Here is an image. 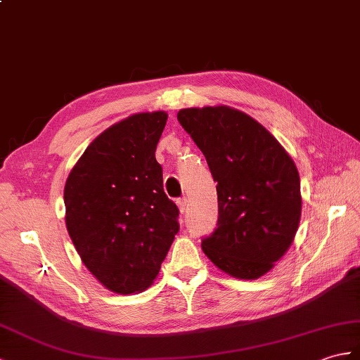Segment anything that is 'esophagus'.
<instances>
[{
  "mask_svg": "<svg viewBox=\"0 0 360 360\" xmlns=\"http://www.w3.org/2000/svg\"><path fill=\"white\" fill-rule=\"evenodd\" d=\"M187 198H179V199H176V205H178V208H179V212L181 213H184L187 210Z\"/></svg>",
  "mask_w": 360,
  "mask_h": 360,
  "instance_id": "obj_1",
  "label": "esophagus"
}]
</instances>
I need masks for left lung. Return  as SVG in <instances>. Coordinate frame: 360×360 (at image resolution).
Here are the masks:
<instances>
[{"label":"left lung","mask_w":360,"mask_h":360,"mask_svg":"<svg viewBox=\"0 0 360 360\" xmlns=\"http://www.w3.org/2000/svg\"><path fill=\"white\" fill-rule=\"evenodd\" d=\"M178 121L218 182V229L202 239L204 253L233 278H261L287 253L299 227L302 198L293 160L236 108H182Z\"/></svg>","instance_id":"left-lung-1"}]
</instances>
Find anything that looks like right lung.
<instances>
[{"label": "right lung", "mask_w": 360, "mask_h": 360, "mask_svg": "<svg viewBox=\"0 0 360 360\" xmlns=\"http://www.w3.org/2000/svg\"><path fill=\"white\" fill-rule=\"evenodd\" d=\"M165 112L136 113L104 130L64 187L65 225L81 261L108 290H146L160 273L179 210L162 188L155 152Z\"/></svg>", "instance_id": "1"}]
</instances>
